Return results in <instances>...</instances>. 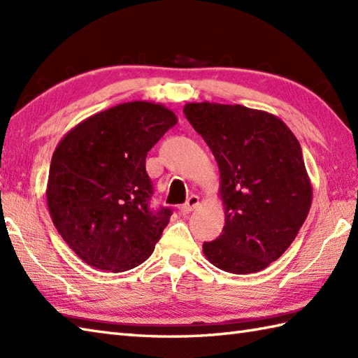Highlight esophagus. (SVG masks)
Returning <instances> with one entry per match:
<instances>
[{
  "label": "esophagus",
  "instance_id": "34e87169",
  "mask_svg": "<svg viewBox=\"0 0 358 358\" xmlns=\"http://www.w3.org/2000/svg\"><path fill=\"white\" fill-rule=\"evenodd\" d=\"M199 204H200V199L196 195H191L187 199V201L183 204V206L180 208V210H181V214H189V212H192L195 208H199Z\"/></svg>",
  "mask_w": 358,
  "mask_h": 358
}]
</instances>
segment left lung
<instances>
[{
    "label": "left lung",
    "instance_id": "left-lung-1",
    "mask_svg": "<svg viewBox=\"0 0 358 358\" xmlns=\"http://www.w3.org/2000/svg\"><path fill=\"white\" fill-rule=\"evenodd\" d=\"M183 112L220 169L224 227L203 254L231 273L263 271L291 246L313 203L299 140L278 117L241 104L187 103Z\"/></svg>",
    "mask_w": 358,
    "mask_h": 358
}]
</instances>
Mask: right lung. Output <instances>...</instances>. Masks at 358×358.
<instances>
[{
  "label": "right lung",
  "mask_w": 358,
  "mask_h": 358,
  "mask_svg": "<svg viewBox=\"0 0 358 358\" xmlns=\"http://www.w3.org/2000/svg\"><path fill=\"white\" fill-rule=\"evenodd\" d=\"M152 101H129L83 120L53 152L48 208L63 240L95 269L124 272L146 262L172 215L149 208L148 152L177 124Z\"/></svg>",
  "instance_id": "add662e5"
}]
</instances>
